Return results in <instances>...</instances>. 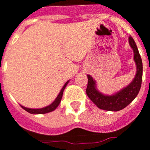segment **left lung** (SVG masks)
I'll use <instances>...</instances> for the list:
<instances>
[{"label":"left lung","instance_id":"obj_1","mask_svg":"<svg viewBox=\"0 0 150 150\" xmlns=\"http://www.w3.org/2000/svg\"><path fill=\"white\" fill-rule=\"evenodd\" d=\"M129 43L134 50V59L137 66V74L134 79L127 87L113 96H104L96 88V82L92 77L88 75V86L86 93L91 100L99 108L106 111H120L129 105L135 99L140 91L142 81V61L138 47L131 36L129 37Z\"/></svg>","mask_w":150,"mask_h":150}]
</instances>
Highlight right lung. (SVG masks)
Returning a JSON list of instances; mask_svg holds the SVG:
<instances>
[{
    "mask_svg": "<svg viewBox=\"0 0 150 150\" xmlns=\"http://www.w3.org/2000/svg\"><path fill=\"white\" fill-rule=\"evenodd\" d=\"M68 82L67 81L65 84V85L63 86V88L61 90V92H59V94L57 96V98L55 99V100L50 105L47 106L46 108H39V109H31V108H24L23 106H21V108L23 109H24L26 111H28L29 113L31 114H46L48 113V112H50V111H54L55 109L58 108V106L59 105V103H60L61 100H62V97L63 95V92H64V89H65V88L66 87V84H68Z\"/></svg>",
    "mask_w": 150,
    "mask_h": 150,
    "instance_id": "obj_1",
    "label": "right lung"
}]
</instances>
